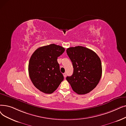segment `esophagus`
<instances>
[{"mask_svg":"<svg viewBox=\"0 0 126 126\" xmlns=\"http://www.w3.org/2000/svg\"><path fill=\"white\" fill-rule=\"evenodd\" d=\"M63 76H64V78L66 77V73H64L63 74Z\"/></svg>","mask_w":126,"mask_h":126,"instance_id":"34e87169","label":"esophagus"}]
</instances>
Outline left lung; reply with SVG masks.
Here are the masks:
<instances>
[{"label": "left lung", "instance_id": "obj_1", "mask_svg": "<svg viewBox=\"0 0 126 126\" xmlns=\"http://www.w3.org/2000/svg\"><path fill=\"white\" fill-rule=\"evenodd\" d=\"M66 52L74 68L73 75L67 77V81L77 94L89 93L95 88L101 77L99 57L90 49L79 46L67 48Z\"/></svg>", "mask_w": 126, "mask_h": 126}]
</instances>
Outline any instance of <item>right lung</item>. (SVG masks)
I'll return each instance as SVG.
<instances>
[{
  "mask_svg": "<svg viewBox=\"0 0 126 126\" xmlns=\"http://www.w3.org/2000/svg\"><path fill=\"white\" fill-rule=\"evenodd\" d=\"M64 51L63 47L52 44L37 48L32 54L29 75L32 83L40 91L51 94L63 80L57 59Z\"/></svg>",
  "mask_w": 126,
  "mask_h": 126,
  "instance_id": "right-lung-1",
  "label": "right lung"
}]
</instances>
